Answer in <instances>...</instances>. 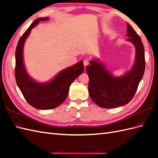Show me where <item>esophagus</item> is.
<instances>
[{"label": "esophagus", "instance_id": "34e87169", "mask_svg": "<svg viewBox=\"0 0 158 158\" xmlns=\"http://www.w3.org/2000/svg\"><path fill=\"white\" fill-rule=\"evenodd\" d=\"M83 64H84V65L86 66H87L88 64H89V60H87V59H85V60H84V61H83Z\"/></svg>", "mask_w": 158, "mask_h": 158}]
</instances>
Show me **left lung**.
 Wrapping results in <instances>:
<instances>
[{"label":"left lung","mask_w":158,"mask_h":158,"mask_svg":"<svg viewBox=\"0 0 158 158\" xmlns=\"http://www.w3.org/2000/svg\"><path fill=\"white\" fill-rule=\"evenodd\" d=\"M127 36L135 46L136 58L131 71L120 78L114 77L101 64L91 60L87 66L89 76L88 92L96 104L104 108H114L126 105L133 98L145 71L146 60L141 38L127 23Z\"/></svg>","instance_id":"left-lung-1"}]
</instances>
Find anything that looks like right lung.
Masks as SVG:
<instances>
[{
	"label": "right lung",
	"mask_w": 158,
	"mask_h": 158,
	"mask_svg": "<svg viewBox=\"0 0 158 158\" xmlns=\"http://www.w3.org/2000/svg\"><path fill=\"white\" fill-rule=\"evenodd\" d=\"M46 18L36 19L20 37L15 52V75L17 85L25 100L32 107L40 110H49L58 107L66 100L72 82L84 72L83 62L64 70L47 84L35 82L27 73L23 63V46L32 28Z\"/></svg>",
	"instance_id": "obj_1"
}]
</instances>
